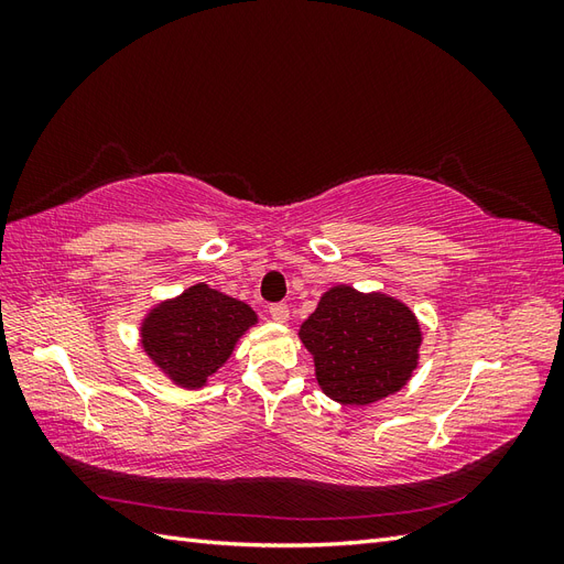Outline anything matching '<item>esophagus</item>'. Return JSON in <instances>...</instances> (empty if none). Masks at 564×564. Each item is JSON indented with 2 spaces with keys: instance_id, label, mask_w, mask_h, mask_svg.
I'll return each mask as SVG.
<instances>
[{
  "instance_id": "esophagus-1",
  "label": "esophagus",
  "mask_w": 564,
  "mask_h": 564,
  "mask_svg": "<svg viewBox=\"0 0 564 564\" xmlns=\"http://www.w3.org/2000/svg\"><path fill=\"white\" fill-rule=\"evenodd\" d=\"M268 313H270V317H272V319H275V322H282V324L289 319V308H286L284 303H272L270 308H268Z\"/></svg>"
}]
</instances>
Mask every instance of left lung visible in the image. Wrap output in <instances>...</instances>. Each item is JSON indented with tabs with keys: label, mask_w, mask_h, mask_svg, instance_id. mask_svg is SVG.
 <instances>
[{
	"label": "left lung",
	"mask_w": 564,
	"mask_h": 564,
	"mask_svg": "<svg viewBox=\"0 0 564 564\" xmlns=\"http://www.w3.org/2000/svg\"><path fill=\"white\" fill-rule=\"evenodd\" d=\"M299 336L324 395L362 406L398 392L419 365L421 324L398 299L348 284L324 292Z\"/></svg>",
	"instance_id": "left-lung-1"
}]
</instances>
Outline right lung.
I'll return each instance as SVG.
<instances>
[{
    "mask_svg": "<svg viewBox=\"0 0 564 564\" xmlns=\"http://www.w3.org/2000/svg\"><path fill=\"white\" fill-rule=\"evenodd\" d=\"M259 322L247 303L195 284L166 299L141 322V346L172 383L197 390L228 362L237 340Z\"/></svg>",
    "mask_w": 564,
    "mask_h": 564,
    "instance_id": "1",
    "label": "right lung"
}]
</instances>
